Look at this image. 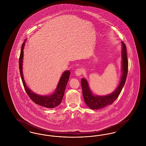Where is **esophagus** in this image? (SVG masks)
Instances as JSON below:
<instances>
[{
  "label": "esophagus",
  "mask_w": 146,
  "mask_h": 146,
  "mask_svg": "<svg viewBox=\"0 0 146 146\" xmlns=\"http://www.w3.org/2000/svg\"><path fill=\"white\" fill-rule=\"evenodd\" d=\"M83 70L81 69V68H78V69H76L75 71V74L76 76H80L83 73Z\"/></svg>",
  "instance_id": "esophagus-1"
}]
</instances>
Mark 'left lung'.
Returning <instances> with one entry per match:
<instances>
[{"label":"left lung","mask_w":146,"mask_h":146,"mask_svg":"<svg viewBox=\"0 0 146 146\" xmlns=\"http://www.w3.org/2000/svg\"><path fill=\"white\" fill-rule=\"evenodd\" d=\"M121 75L117 88L111 94L106 95L94 94L91 90L87 79L83 78L81 80L84 101L88 107L91 110H100L112 104L118 98L124 87L127 74L128 61L127 59L126 47L123 42H121Z\"/></svg>","instance_id":"8db88e82"}]
</instances>
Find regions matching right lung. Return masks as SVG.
Masks as SVG:
<instances>
[{
  "label": "right lung",
  "mask_w": 146,
  "mask_h": 146,
  "mask_svg": "<svg viewBox=\"0 0 146 146\" xmlns=\"http://www.w3.org/2000/svg\"><path fill=\"white\" fill-rule=\"evenodd\" d=\"M26 41L27 39L25 40V42L22 44L19 59V68L25 89L27 94H28V96L31 98V99L36 104L48 108H55L60 104L62 102L63 97L64 94L65 89L70 79V71L68 70L64 71L57 85V87L52 94L48 95H42L35 93V92L31 90L29 88H28L26 84L25 80H24V77L23 75L22 66L23 58V49L25 48Z\"/></svg>",
  "instance_id": "1"
}]
</instances>
